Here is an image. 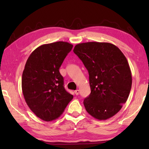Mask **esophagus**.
Returning a JSON list of instances; mask_svg holds the SVG:
<instances>
[{"label":"esophagus","mask_w":149,"mask_h":149,"mask_svg":"<svg viewBox=\"0 0 149 149\" xmlns=\"http://www.w3.org/2000/svg\"><path fill=\"white\" fill-rule=\"evenodd\" d=\"M75 94L76 95H79V90H78V89L75 90Z\"/></svg>","instance_id":"esophagus-1"}]
</instances>
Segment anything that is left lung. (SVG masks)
I'll list each match as a JSON object with an SVG mask.
<instances>
[{"mask_svg":"<svg viewBox=\"0 0 149 149\" xmlns=\"http://www.w3.org/2000/svg\"><path fill=\"white\" fill-rule=\"evenodd\" d=\"M74 52L89 75L91 92L84 101L87 112L99 120L114 116L127 101L132 88V72L124 54L116 45L99 42L77 44Z\"/></svg>","mask_w":149,"mask_h":149,"instance_id":"left-lung-1","label":"left lung"}]
</instances>
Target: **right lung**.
<instances>
[{"mask_svg": "<svg viewBox=\"0 0 149 149\" xmlns=\"http://www.w3.org/2000/svg\"><path fill=\"white\" fill-rule=\"evenodd\" d=\"M72 44L58 41L37 47L27 59L22 74V88L25 100L33 112L44 121L60 117L73 99L64 87L59 72Z\"/></svg>", "mask_w": 149, "mask_h": 149, "instance_id": "obj_1", "label": "right lung"}]
</instances>
